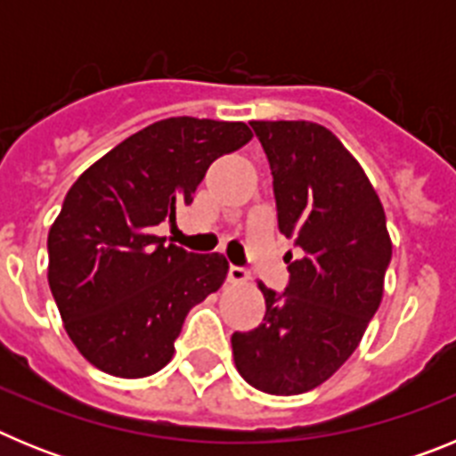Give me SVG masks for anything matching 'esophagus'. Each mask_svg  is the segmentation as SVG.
I'll return each instance as SVG.
<instances>
[{
	"label": "esophagus",
	"mask_w": 456,
	"mask_h": 456,
	"mask_svg": "<svg viewBox=\"0 0 456 456\" xmlns=\"http://www.w3.org/2000/svg\"><path fill=\"white\" fill-rule=\"evenodd\" d=\"M248 278H251V273H248L244 267L231 265V269H228V281H231V283H247Z\"/></svg>",
	"instance_id": "obj_1"
}]
</instances>
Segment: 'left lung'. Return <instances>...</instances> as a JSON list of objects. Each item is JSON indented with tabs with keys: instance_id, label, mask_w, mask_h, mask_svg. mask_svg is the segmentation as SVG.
Returning a JSON list of instances; mask_svg holds the SVG:
<instances>
[{
	"instance_id": "8db88e82",
	"label": "left lung",
	"mask_w": 456,
	"mask_h": 456,
	"mask_svg": "<svg viewBox=\"0 0 456 456\" xmlns=\"http://www.w3.org/2000/svg\"><path fill=\"white\" fill-rule=\"evenodd\" d=\"M273 175L278 228L289 256L283 294L257 288L265 322L232 333L237 372L269 395L317 388L358 347L384 297L393 256L384 205L342 141L310 120H251Z\"/></svg>"
}]
</instances>
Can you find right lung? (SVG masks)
<instances>
[{
    "mask_svg": "<svg viewBox=\"0 0 456 456\" xmlns=\"http://www.w3.org/2000/svg\"><path fill=\"white\" fill-rule=\"evenodd\" d=\"M253 139L247 123L157 120L100 157L66 193L47 235V281L88 363L141 379L173 358L189 310L224 285L228 260L164 244L209 164Z\"/></svg>",
    "mask_w": 456,
    "mask_h": 456,
    "instance_id": "add662e5",
    "label": "right lung"
}]
</instances>
